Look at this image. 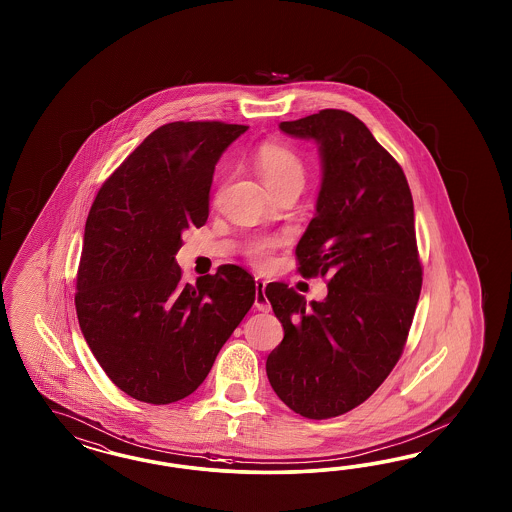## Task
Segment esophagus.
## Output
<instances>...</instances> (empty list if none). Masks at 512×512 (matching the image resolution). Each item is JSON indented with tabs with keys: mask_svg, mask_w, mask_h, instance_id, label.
I'll return each instance as SVG.
<instances>
[{
	"mask_svg": "<svg viewBox=\"0 0 512 512\" xmlns=\"http://www.w3.org/2000/svg\"><path fill=\"white\" fill-rule=\"evenodd\" d=\"M266 281L261 278H255V308L259 311H270V302L264 295Z\"/></svg>",
	"mask_w": 512,
	"mask_h": 512,
	"instance_id": "esophagus-1",
	"label": "esophagus"
}]
</instances>
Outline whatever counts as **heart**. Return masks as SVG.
I'll return each mask as SVG.
<instances>
[{
  "mask_svg": "<svg viewBox=\"0 0 512 512\" xmlns=\"http://www.w3.org/2000/svg\"><path fill=\"white\" fill-rule=\"evenodd\" d=\"M255 167L261 172L266 186L276 193L281 187L289 184H304L306 169L298 155L279 144V142H264L255 154ZM276 248L274 240H259L251 244L249 255L255 263L266 264L270 261L272 253Z\"/></svg>",
  "mask_w": 512,
  "mask_h": 512,
  "instance_id": "obj_1",
  "label": "heart"
}]
</instances>
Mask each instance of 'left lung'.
Returning <instances> with one entry per match:
<instances>
[{"instance_id":"1","label":"left lung","mask_w":512,"mask_h":512,"mask_svg":"<svg viewBox=\"0 0 512 512\" xmlns=\"http://www.w3.org/2000/svg\"><path fill=\"white\" fill-rule=\"evenodd\" d=\"M321 157L315 217L296 257L304 278L328 276L323 302L283 283L264 295L283 325L266 358L279 400L306 419L366 402L402 355L422 287L415 210L402 167L351 112L326 109L281 122Z\"/></svg>"}]
</instances>
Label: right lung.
Masks as SVG:
<instances>
[{
    "mask_svg": "<svg viewBox=\"0 0 512 512\" xmlns=\"http://www.w3.org/2000/svg\"><path fill=\"white\" fill-rule=\"evenodd\" d=\"M246 125H161L99 189L78 266V325L110 381L139 402L195 392L255 302L236 264L195 285L182 281V233L208 219L223 152Z\"/></svg>",
    "mask_w": 512,
    "mask_h": 512,
    "instance_id": "add662e5",
    "label": "right lung"
}]
</instances>
